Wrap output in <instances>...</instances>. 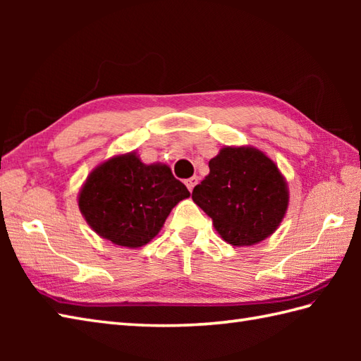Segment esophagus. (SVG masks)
I'll list each match as a JSON object with an SVG mask.
<instances>
[{"mask_svg": "<svg viewBox=\"0 0 361 361\" xmlns=\"http://www.w3.org/2000/svg\"><path fill=\"white\" fill-rule=\"evenodd\" d=\"M185 183H186V186H188V189L190 190V192H192V189L195 188V185H197V183H198V178H197V176H192V178H189V180H186Z\"/></svg>", "mask_w": 361, "mask_h": 361, "instance_id": "1", "label": "esophagus"}]
</instances>
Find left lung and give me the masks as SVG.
<instances>
[{
	"label": "left lung",
	"mask_w": 361,
	"mask_h": 361,
	"mask_svg": "<svg viewBox=\"0 0 361 361\" xmlns=\"http://www.w3.org/2000/svg\"><path fill=\"white\" fill-rule=\"evenodd\" d=\"M221 239L255 245L274 233L288 206L278 166L252 147H225L209 161V175L192 190Z\"/></svg>",
	"instance_id": "obj_1"
}]
</instances>
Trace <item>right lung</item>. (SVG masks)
I'll use <instances>...</instances> for the list:
<instances>
[{"label":"right lung","instance_id":"add662e5","mask_svg":"<svg viewBox=\"0 0 361 361\" xmlns=\"http://www.w3.org/2000/svg\"><path fill=\"white\" fill-rule=\"evenodd\" d=\"M189 195L167 166H147L128 153L91 172L80 190L79 208L104 239L136 248L150 242L173 206Z\"/></svg>","mask_w":361,"mask_h":361}]
</instances>
